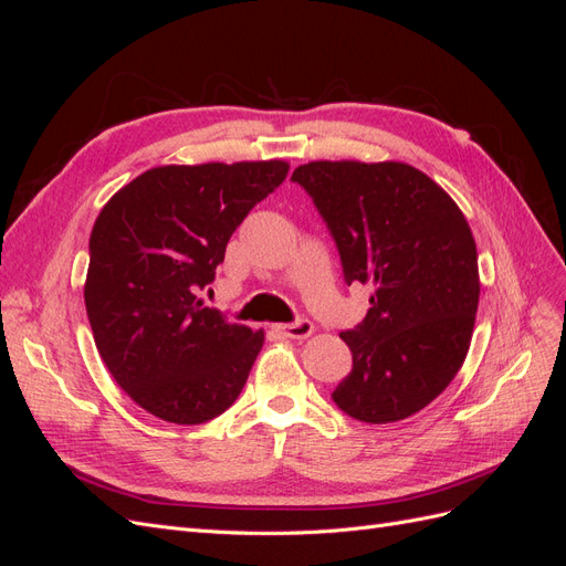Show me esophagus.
I'll return each mask as SVG.
<instances>
[{"label":"esophagus","instance_id":"esophagus-1","mask_svg":"<svg viewBox=\"0 0 566 566\" xmlns=\"http://www.w3.org/2000/svg\"><path fill=\"white\" fill-rule=\"evenodd\" d=\"M273 331H276L283 337H290V339H306L314 333V323L306 321V318H297L295 323L273 325Z\"/></svg>","mask_w":566,"mask_h":566}]
</instances>
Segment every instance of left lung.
Segmentation results:
<instances>
[{
    "instance_id": "8db88e82",
    "label": "left lung",
    "mask_w": 566,
    "mask_h": 566,
    "mask_svg": "<svg viewBox=\"0 0 566 566\" xmlns=\"http://www.w3.org/2000/svg\"><path fill=\"white\" fill-rule=\"evenodd\" d=\"M370 310L339 333L354 366L333 391L347 416L385 424L432 403L465 361L476 304V245L453 198L406 163L316 160L293 172Z\"/></svg>"
}]
</instances>
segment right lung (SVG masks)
Listing matches in <instances>:
<instances>
[{
	"label": "right lung",
	"mask_w": 566,
	"mask_h": 566,
	"mask_svg": "<svg viewBox=\"0 0 566 566\" xmlns=\"http://www.w3.org/2000/svg\"><path fill=\"white\" fill-rule=\"evenodd\" d=\"M290 165H165L104 205L90 238L84 304L115 382L150 416L208 422L238 399L264 331L198 300L229 238Z\"/></svg>",
	"instance_id": "1"
}]
</instances>
